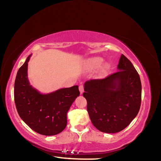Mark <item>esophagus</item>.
Listing matches in <instances>:
<instances>
[{
    "label": "esophagus",
    "mask_w": 161,
    "mask_h": 161,
    "mask_svg": "<svg viewBox=\"0 0 161 161\" xmlns=\"http://www.w3.org/2000/svg\"><path fill=\"white\" fill-rule=\"evenodd\" d=\"M79 89H80V94H82L83 92H84V86L82 85H80V86H79Z\"/></svg>",
    "instance_id": "1"
}]
</instances>
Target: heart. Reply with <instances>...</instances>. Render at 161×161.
I'll return each instance as SVG.
<instances>
[{"label":"heart","instance_id":"b5f03b06","mask_svg":"<svg viewBox=\"0 0 161 161\" xmlns=\"http://www.w3.org/2000/svg\"><path fill=\"white\" fill-rule=\"evenodd\" d=\"M103 59L102 58H99V57H96V58H93L88 59L86 62L85 64V67L87 70L89 71H94L96 70L97 69L102 66L103 63ZM108 64H104L102 68V70H101V73L102 74H105L107 72V71L108 69Z\"/></svg>","mask_w":161,"mask_h":161}]
</instances>
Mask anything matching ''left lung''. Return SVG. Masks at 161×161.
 I'll use <instances>...</instances> for the list:
<instances>
[{"mask_svg": "<svg viewBox=\"0 0 161 161\" xmlns=\"http://www.w3.org/2000/svg\"><path fill=\"white\" fill-rule=\"evenodd\" d=\"M119 71L103 79L84 83L83 96L92 124L100 131L124 130L137 116L141 102V82L133 64L124 54Z\"/></svg>", "mask_w": 161, "mask_h": 161, "instance_id": "1", "label": "left lung"}]
</instances>
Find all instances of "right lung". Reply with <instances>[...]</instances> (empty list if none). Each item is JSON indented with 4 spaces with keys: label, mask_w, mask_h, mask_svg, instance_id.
<instances>
[{
    "label": "right lung",
    "mask_w": 161,
    "mask_h": 161,
    "mask_svg": "<svg viewBox=\"0 0 161 161\" xmlns=\"http://www.w3.org/2000/svg\"><path fill=\"white\" fill-rule=\"evenodd\" d=\"M32 54L18 69L14 86V99L22 120L40 134L54 136L67 126V114L80 95L79 86L58 89L42 94L33 88L28 81V65Z\"/></svg>",
    "instance_id": "obj_1"
}]
</instances>
